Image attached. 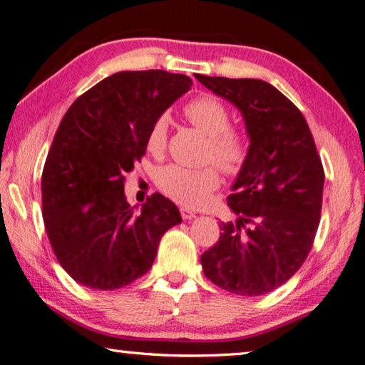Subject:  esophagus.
<instances>
[{"label": "esophagus", "instance_id": "esophagus-1", "mask_svg": "<svg viewBox=\"0 0 365 365\" xmlns=\"http://www.w3.org/2000/svg\"><path fill=\"white\" fill-rule=\"evenodd\" d=\"M181 217L184 220H192V218L197 217V213L192 212V210H189V208H181Z\"/></svg>", "mask_w": 365, "mask_h": 365}]
</instances>
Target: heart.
I'll return each instance as SVG.
<instances>
[{
    "label": "heart",
    "mask_w": 365,
    "mask_h": 365,
    "mask_svg": "<svg viewBox=\"0 0 365 365\" xmlns=\"http://www.w3.org/2000/svg\"><path fill=\"white\" fill-rule=\"evenodd\" d=\"M184 113L195 128L208 135L210 145L207 148V158L217 161L222 170L230 175L241 171L249 155V143L244 134L230 126L231 115L223 101L215 95L202 93L189 101ZM166 137H168V118L161 115L148 133V150L152 153L163 152ZM157 184L178 204L200 207L218 187L220 175L215 166L190 170L179 165H170L158 171Z\"/></svg>",
    "instance_id": "1"
}]
</instances>
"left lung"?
<instances>
[{"mask_svg":"<svg viewBox=\"0 0 365 365\" xmlns=\"http://www.w3.org/2000/svg\"><path fill=\"white\" fill-rule=\"evenodd\" d=\"M241 111L249 137L246 165L228 195L236 222L222 223L218 242L200 257L205 277L239 296H262L299 270L319 228L324 166L306 118L259 79L195 74Z\"/></svg>","mask_w":365,"mask_h":365,"instance_id":"1","label":"left lung"}]
</instances>
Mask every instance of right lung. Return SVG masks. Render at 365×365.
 <instances>
[{"mask_svg": "<svg viewBox=\"0 0 365 365\" xmlns=\"http://www.w3.org/2000/svg\"><path fill=\"white\" fill-rule=\"evenodd\" d=\"M192 87L161 69L123 71L100 81L66 111L41 175L43 222L69 277L91 289L128 286L153 265L161 236L182 222L155 192L140 210L124 195V175L147 150L150 128Z\"/></svg>", "mask_w": 365, "mask_h": 365, "instance_id": "right-lung-1", "label": "right lung"}]
</instances>
